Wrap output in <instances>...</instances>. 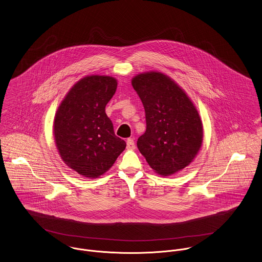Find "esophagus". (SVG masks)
Here are the masks:
<instances>
[{
  "mask_svg": "<svg viewBox=\"0 0 262 262\" xmlns=\"http://www.w3.org/2000/svg\"><path fill=\"white\" fill-rule=\"evenodd\" d=\"M135 148V142L132 138L127 139V149H134Z\"/></svg>",
  "mask_w": 262,
  "mask_h": 262,
  "instance_id": "esophagus-1",
  "label": "esophagus"
}]
</instances>
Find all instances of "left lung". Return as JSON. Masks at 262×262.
Listing matches in <instances>:
<instances>
[{
    "instance_id": "left-lung-1",
    "label": "left lung",
    "mask_w": 262,
    "mask_h": 262,
    "mask_svg": "<svg viewBox=\"0 0 262 262\" xmlns=\"http://www.w3.org/2000/svg\"><path fill=\"white\" fill-rule=\"evenodd\" d=\"M132 85L146 118V131L137 140L140 153L158 174L184 169L203 142V123L195 106L173 79L159 72L135 75Z\"/></svg>"
}]
</instances>
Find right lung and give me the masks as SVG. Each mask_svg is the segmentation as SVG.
Here are the masks:
<instances>
[{
    "label": "right lung",
    "instance_id": "1",
    "mask_svg": "<svg viewBox=\"0 0 262 262\" xmlns=\"http://www.w3.org/2000/svg\"><path fill=\"white\" fill-rule=\"evenodd\" d=\"M117 84L110 75L84 76L73 85L55 114L53 134L58 153L82 177L103 176L126 147L115 135L105 110Z\"/></svg>",
    "mask_w": 262,
    "mask_h": 262
}]
</instances>
